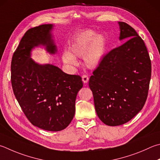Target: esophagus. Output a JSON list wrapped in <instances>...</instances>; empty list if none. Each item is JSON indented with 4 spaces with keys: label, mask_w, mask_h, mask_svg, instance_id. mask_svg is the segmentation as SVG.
Instances as JSON below:
<instances>
[{
    "label": "esophagus",
    "mask_w": 160,
    "mask_h": 160,
    "mask_svg": "<svg viewBox=\"0 0 160 160\" xmlns=\"http://www.w3.org/2000/svg\"><path fill=\"white\" fill-rule=\"evenodd\" d=\"M82 81H83V82L85 83V84H86V83H88V81H89V78H88V76L87 75H83L82 76Z\"/></svg>",
    "instance_id": "34e87169"
}]
</instances>
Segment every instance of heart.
<instances>
[{"label":"heart","mask_w":160,"mask_h":160,"mask_svg":"<svg viewBox=\"0 0 160 160\" xmlns=\"http://www.w3.org/2000/svg\"><path fill=\"white\" fill-rule=\"evenodd\" d=\"M106 50V39L102 34L96 35L94 31H87L75 38L69 47L63 52L62 60L66 64L78 65L76 57H83L84 64L88 68H95L100 64Z\"/></svg>","instance_id":"heart-1"}]
</instances>
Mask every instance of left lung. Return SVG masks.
I'll return each instance as SVG.
<instances>
[{"mask_svg": "<svg viewBox=\"0 0 160 160\" xmlns=\"http://www.w3.org/2000/svg\"><path fill=\"white\" fill-rule=\"evenodd\" d=\"M118 24L120 40L126 42L103 57L89 81L97 114L108 126L126 123L141 111L151 77V61L144 41L127 23Z\"/></svg>", "mask_w": 160, "mask_h": 160, "instance_id": "left-lung-1", "label": "left lung"}]
</instances>
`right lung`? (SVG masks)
Masks as SVG:
<instances>
[{"instance_id": "1", "label": "right lung", "mask_w": 160, "mask_h": 160, "mask_svg": "<svg viewBox=\"0 0 160 160\" xmlns=\"http://www.w3.org/2000/svg\"><path fill=\"white\" fill-rule=\"evenodd\" d=\"M53 24H42L26 32L14 52L11 82L14 94L28 120L39 128L58 132L71 123L75 99L82 88L79 75H68L52 64L31 59L34 48L44 46L51 54L57 52L51 31Z\"/></svg>"}]
</instances>
